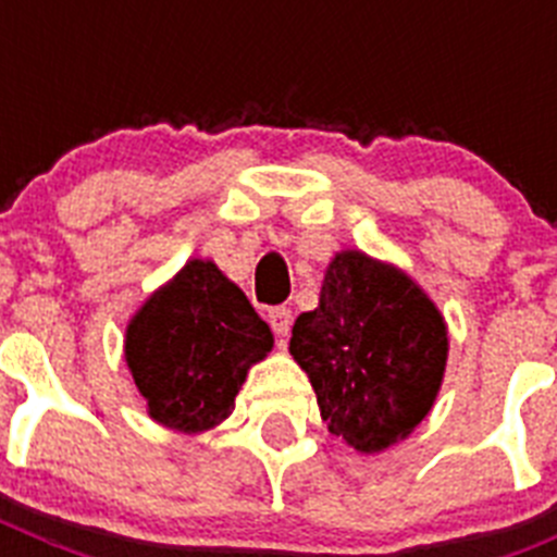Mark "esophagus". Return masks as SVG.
Segmentation results:
<instances>
[{"instance_id": "1", "label": "esophagus", "mask_w": 557, "mask_h": 557, "mask_svg": "<svg viewBox=\"0 0 557 557\" xmlns=\"http://www.w3.org/2000/svg\"><path fill=\"white\" fill-rule=\"evenodd\" d=\"M268 321L278 337H287L289 329H293V312H289V307H273L268 312Z\"/></svg>"}]
</instances>
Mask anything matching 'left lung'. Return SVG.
Segmentation results:
<instances>
[{
  "instance_id": "1",
  "label": "left lung",
  "mask_w": 557,
  "mask_h": 557,
  "mask_svg": "<svg viewBox=\"0 0 557 557\" xmlns=\"http://www.w3.org/2000/svg\"><path fill=\"white\" fill-rule=\"evenodd\" d=\"M446 323L405 273L359 250L334 256L321 304L293 326L329 432L382 451L430 412L446 368Z\"/></svg>"
}]
</instances>
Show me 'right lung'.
<instances>
[{
    "mask_svg": "<svg viewBox=\"0 0 557 557\" xmlns=\"http://www.w3.org/2000/svg\"><path fill=\"white\" fill-rule=\"evenodd\" d=\"M273 348L268 323L218 264H186L127 326L133 382L159 424L203 432L223 421L253 362Z\"/></svg>",
    "mask_w": 557,
    "mask_h": 557,
    "instance_id": "1",
    "label": "right lung"
}]
</instances>
